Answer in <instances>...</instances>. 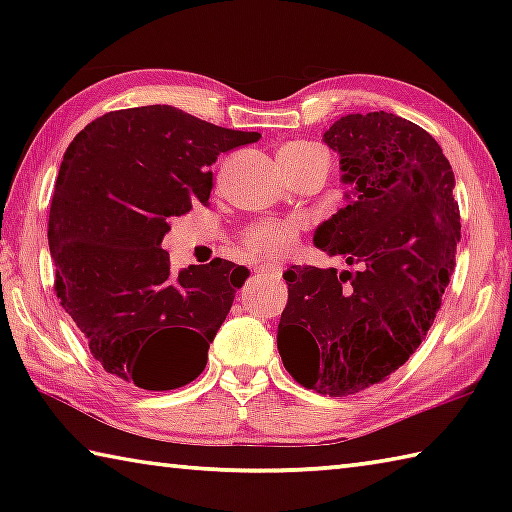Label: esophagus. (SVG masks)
<instances>
[{
	"label": "esophagus",
	"mask_w": 512,
	"mask_h": 512,
	"mask_svg": "<svg viewBox=\"0 0 512 512\" xmlns=\"http://www.w3.org/2000/svg\"><path fill=\"white\" fill-rule=\"evenodd\" d=\"M255 273H262V275H273V277H280L282 271L280 268H271V266H257Z\"/></svg>",
	"instance_id": "obj_1"
}]
</instances>
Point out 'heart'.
Masks as SVG:
<instances>
[{
    "label": "heart",
    "mask_w": 512,
    "mask_h": 512,
    "mask_svg": "<svg viewBox=\"0 0 512 512\" xmlns=\"http://www.w3.org/2000/svg\"><path fill=\"white\" fill-rule=\"evenodd\" d=\"M277 160L284 167L287 173L293 171H305L314 167L329 169V155L314 142H291L284 144L280 151H277ZM300 235L298 223L293 221H264L257 223L244 235L246 250L253 257L262 259H277L284 257L296 246Z\"/></svg>",
    "instance_id": "b5f03b06"
}]
</instances>
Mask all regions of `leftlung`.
I'll use <instances>...</instances> for the list:
<instances>
[{
  "mask_svg": "<svg viewBox=\"0 0 512 512\" xmlns=\"http://www.w3.org/2000/svg\"><path fill=\"white\" fill-rule=\"evenodd\" d=\"M323 140L352 194L318 225L314 244L359 271L284 273L277 350L298 384L345 397L384 381L427 336L456 266L461 216L452 164L413 121L384 110L348 115Z\"/></svg>",
  "mask_w": 512,
  "mask_h": 512,
  "instance_id": "8db88e82",
  "label": "left lung"
}]
</instances>
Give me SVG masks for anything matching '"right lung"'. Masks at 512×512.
<instances>
[{
	"label": "right lung",
	"mask_w": 512,
	"mask_h": 512,
	"mask_svg": "<svg viewBox=\"0 0 512 512\" xmlns=\"http://www.w3.org/2000/svg\"><path fill=\"white\" fill-rule=\"evenodd\" d=\"M171 106L106 112L67 146L49 207L56 296L103 370L144 391L194 381L246 282L216 257L171 275V216L207 203L216 155L253 144Z\"/></svg>",
	"instance_id": "1"
}]
</instances>
